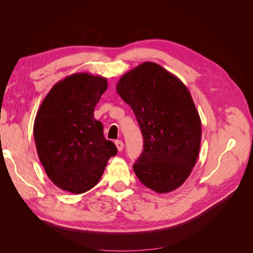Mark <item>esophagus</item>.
<instances>
[{"instance_id":"esophagus-1","label":"esophagus","mask_w":253,"mask_h":253,"mask_svg":"<svg viewBox=\"0 0 253 253\" xmlns=\"http://www.w3.org/2000/svg\"><path fill=\"white\" fill-rule=\"evenodd\" d=\"M115 144H116V147H117L119 152L124 150V142H122L121 140H116V141H115Z\"/></svg>"}]
</instances>
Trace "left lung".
I'll return each instance as SVG.
<instances>
[{"label": "left lung", "instance_id": "obj_1", "mask_svg": "<svg viewBox=\"0 0 253 253\" xmlns=\"http://www.w3.org/2000/svg\"><path fill=\"white\" fill-rule=\"evenodd\" d=\"M117 93L133 110L143 151L133 169L142 185L157 193L180 187L196 164L202 121L187 86L154 62L121 76Z\"/></svg>", "mask_w": 253, "mask_h": 253}]
</instances>
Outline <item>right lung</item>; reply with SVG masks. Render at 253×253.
<instances>
[{"label": "right lung", "instance_id": "obj_1", "mask_svg": "<svg viewBox=\"0 0 253 253\" xmlns=\"http://www.w3.org/2000/svg\"><path fill=\"white\" fill-rule=\"evenodd\" d=\"M108 88L106 78L76 73L56 83L44 98L34 124L40 162L58 188L81 194L100 180L117 148L94 118L95 106Z\"/></svg>", "mask_w": 253, "mask_h": 253}]
</instances>
